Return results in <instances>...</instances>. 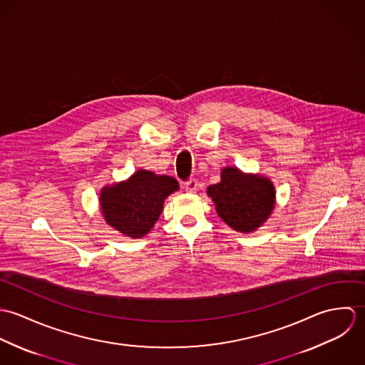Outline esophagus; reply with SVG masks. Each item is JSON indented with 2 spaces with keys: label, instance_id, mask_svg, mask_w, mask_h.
Segmentation results:
<instances>
[{
  "label": "esophagus",
  "instance_id": "34e87169",
  "mask_svg": "<svg viewBox=\"0 0 365 365\" xmlns=\"http://www.w3.org/2000/svg\"><path fill=\"white\" fill-rule=\"evenodd\" d=\"M198 187H200V184H198L197 180H190V181L185 184V191L190 192V194H195V192L198 191Z\"/></svg>",
  "mask_w": 365,
  "mask_h": 365
}]
</instances>
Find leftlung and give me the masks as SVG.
Here are the masks:
<instances>
[{"instance_id": "1", "label": "left lung", "mask_w": 365, "mask_h": 365, "mask_svg": "<svg viewBox=\"0 0 365 365\" xmlns=\"http://www.w3.org/2000/svg\"><path fill=\"white\" fill-rule=\"evenodd\" d=\"M219 217L240 233L261 227L275 207V187L261 174L243 173L237 167H223L220 181L207 190Z\"/></svg>"}]
</instances>
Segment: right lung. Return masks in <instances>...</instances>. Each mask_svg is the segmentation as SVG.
<instances>
[{
    "mask_svg": "<svg viewBox=\"0 0 365 365\" xmlns=\"http://www.w3.org/2000/svg\"><path fill=\"white\" fill-rule=\"evenodd\" d=\"M178 190L175 178L140 168L125 181L103 187L100 209L106 225L126 237L140 239L158 220L165 198Z\"/></svg>",
    "mask_w": 365,
    "mask_h": 365,
    "instance_id": "1",
    "label": "right lung"
}]
</instances>
